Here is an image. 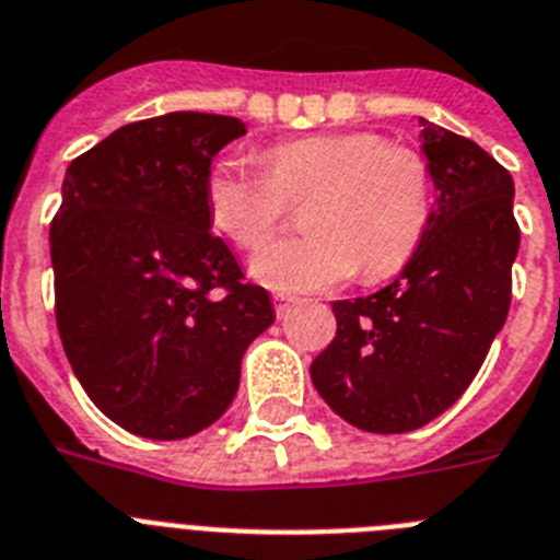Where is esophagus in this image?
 Returning a JSON list of instances; mask_svg holds the SVG:
<instances>
[{
	"label": "esophagus",
	"instance_id": "34e87169",
	"mask_svg": "<svg viewBox=\"0 0 560 560\" xmlns=\"http://www.w3.org/2000/svg\"><path fill=\"white\" fill-rule=\"evenodd\" d=\"M273 304H276V315H279V318H287V315H290V310L299 304V299H295V295H287V293H276Z\"/></svg>",
	"mask_w": 560,
	"mask_h": 560
}]
</instances>
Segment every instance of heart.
<instances>
[{"label": "heart", "mask_w": 560, "mask_h": 560, "mask_svg": "<svg viewBox=\"0 0 560 560\" xmlns=\"http://www.w3.org/2000/svg\"><path fill=\"white\" fill-rule=\"evenodd\" d=\"M305 202L304 241L256 253L250 273L276 290H327L400 273L434 211L431 165L377 132H320L261 152V172L217 160L202 179L211 228L242 250L272 238L287 205Z\"/></svg>", "instance_id": "1"}]
</instances>
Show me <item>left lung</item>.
Wrapping results in <instances>:
<instances>
[{
  "label": "left lung",
  "instance_id": "1",
  "mask_svg": "<svg viewBox=\"0 0 560 560\" xmlns=\"http://www.w3.org/2000/svg\"><path fill=\"white\" fill-rule=\"evenodd\" d=\"M420 124L436 188L425 240L400 279L335 301L338 332L310 366L335 415L372 434H406L454 406L513 295V177L474 140Z\"/></svg>",
  "mask_w": 560,
  "mask_h": 560
}]
</instances>
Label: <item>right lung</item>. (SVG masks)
Instances as JSON below:
<instances>
[{
	"label": "right lung",
	"instance_id": "1",
	"mask_svg": "<svg viewBox=\"0 0 560 560\" xmlns=\"http://www.w3.org/2000/svg\"><path fill=\"white\" fill-rule=\"evenodd\" d=\"M240 118L168 112L120 126L67 168L50 225L56 324L90 400L149 440H186L220 420L242 354L273 324L213 236L202 179Z\"/></svg>",
	"mask_w": 560,
	"mask_h": 560
}]
</instances>
